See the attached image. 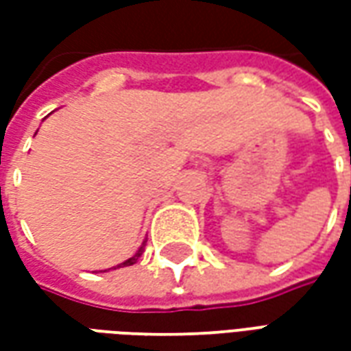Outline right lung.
<instances>
[{
	"label": "right lung",
	"instance_id": "right-lung-1",
	"mask_svg": "<svg viewBox=\"0 0 351 351\" xmlns=\"http://www.w3.org/2000/svg\"><path fill=\"white\" fill-rule=\"evenodd\" d=\"M141 254H143V246H141V248H138V252H137V254H135V256H133V258L125 259V261H123V263L118 265V267H130V265L137 263V259L141 258Z\"/></svg>",
	"mask_w": 351,
	"mask_h": 351
}]
</instances>
